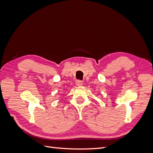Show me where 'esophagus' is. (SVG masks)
Instances as JSON below:
<instances>
[{
    "label": "esophagus",
    "mask_w": 153,
    "mask_h": 153,
    "mask_svg": "<svg viewBox=\"0 0 153 153\" xmlns=\"http://www.w3.org/2000/svg\"><path fill=\"white\" fill-rule=\"evenodd\" d=\"M76 84L77 86H81L83 84V82L81 80H77L76 82Z\"/></svg>",
    "instance_id": "1"
}]
</instances>
